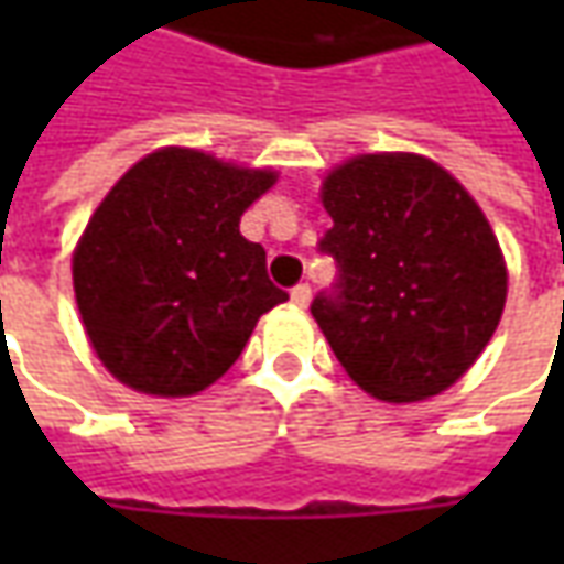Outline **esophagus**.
Masks as SVG:
<instances>
[{
    "label": "esophagus",
    "mask_w": 564,
    "mask_h": 564,
    "mask_svg": "<svg viewBox=\"0 0 564 564\" xmlns=\"http://www.w3.org/2000/svg\"><path fill=\"white\" fill-rule=\"evenodd\" d=\"M292 304H294V307H301V311H304V307L311 304V285H294V289H292Z\"/></svg>",
    "instance_id": "obj_1"
}]
</instances>
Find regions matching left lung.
<instances>
[{
  "label": "left lung",
  "mask_w": 564,
  "mask_h": 564,
  "mask_svg": "<svg viewBox=\"0 0 564 564\" xmlns=\"http://www.w3.org/2000/svg\"><path fill=\"white\" fill-rule=\"evenodd\" d=\"M338 294L311 314L345 373L408 404L455 386L496 333L509 267L467 187L421 153H360L319 187Z\"/></svg>",
  "instance_id": "left-lung-1"
}]
</instances>
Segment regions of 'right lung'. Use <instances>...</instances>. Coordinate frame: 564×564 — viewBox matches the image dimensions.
I'll return each instance as SVG.
<instances>
[{"instance_id":"1","label":"right lung","mask_w":564,"mask_h":564,"mask_svg":"<svg viewBox=\"0 0 564 564\" xmlns=\"http://www.w3.org/2000/svg\"><path fill=\"white\" fill-rule=\"evenodd\" d=\"M275 169L160 147L99 200L72 253L75 301L99 364L128 389L197 395L245 351L257 319L289 294L241 216Z\"/></svg>"}]
</instances>
